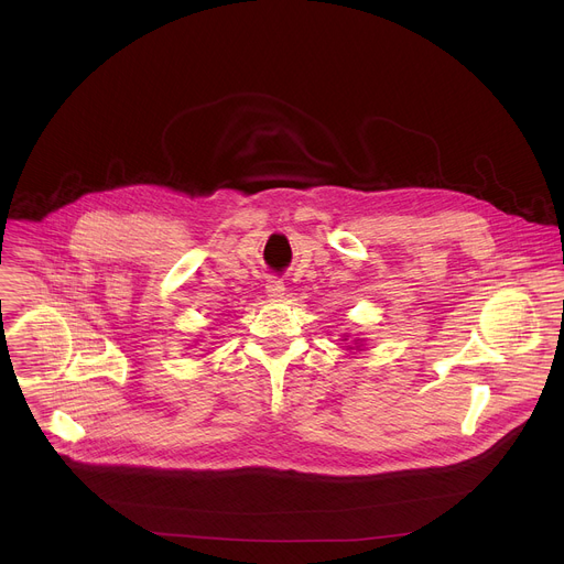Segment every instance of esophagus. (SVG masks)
Segmentation results:
<instances>
[{
  "label": "esophagus",
  "instance_id": "esophagus-1",
  "mask_svg": "<svg viewBox=\"0 0 564 564\" xmlns=\"http://www.w3.org/2000/svg\"><path fill=\"white\" fill-rule=\"evenodd\" d=\"M265 292H268V296L270 299H283V294H285V285H283V281L281 279H276V276H270L268 279V283H265Z\"/></svg>",
  "mask_w": 564,
  "mask_h": 564
}]
</instances>
